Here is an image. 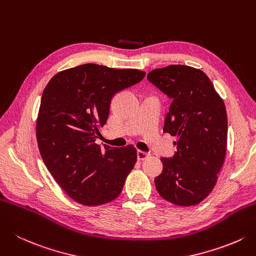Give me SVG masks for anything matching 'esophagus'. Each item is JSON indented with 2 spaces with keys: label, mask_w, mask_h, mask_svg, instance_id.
I'll use <instances>...</instances> for the list:
<instances>
[{
  "label": "esophagus",
  "mask_w": 256,
  "mask_h": 256,
  "mask_svg": "<svg viewBox=\"0 0 256 256\" xmlns=\"http://www.w3.org/2000/svg\"><path fill=\"white\" fill-rule=\"evenodd\" d=\"M150 156V154L144 152V151H138V161H144L145 158H148Z\"/></svg>",
  "instance_id": "1"
}]
</instances>
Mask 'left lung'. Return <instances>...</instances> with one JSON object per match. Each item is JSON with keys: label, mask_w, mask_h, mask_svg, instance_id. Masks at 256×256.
<instances>
[{"label": "left lung", "mask_w": 256, "mask_h": 256, "mask_svg": "<svg viewBox=\"0 0 256 256\" xmlns=\"http://www.w3.org/2000/svg\"><path fill=\"white\" fill-rule=\"evenodd\" d=\"M148 80L172 98L163 131L176 138L174 158H162L160 195L180 206L201 203L213 191L228 143V115L208 75L188 65L155 68Z\"/></svg>", "instance_id": "1"}]
</instances>
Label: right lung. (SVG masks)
Wrapping results in <instances>:
<instances>
[{
	"mask_svg": "<svg viewBox=\"0 0 256 256\" xmlns=\"http://www.w3.org/2000/svg\"><path fill=\"white\" fill-rule=\"evenodd\" d=\"M145 72L83 64L58 72L45 86L36 140L45 166L70 198L88 206L116 198L138 160L133 145L101 148L115 93L142 81Z\"/></svg>",
	"mask_w": 256,
	"mask_h": 256,
	"instance_id": "1",
	"label": "right lung"
}]
</instances>
